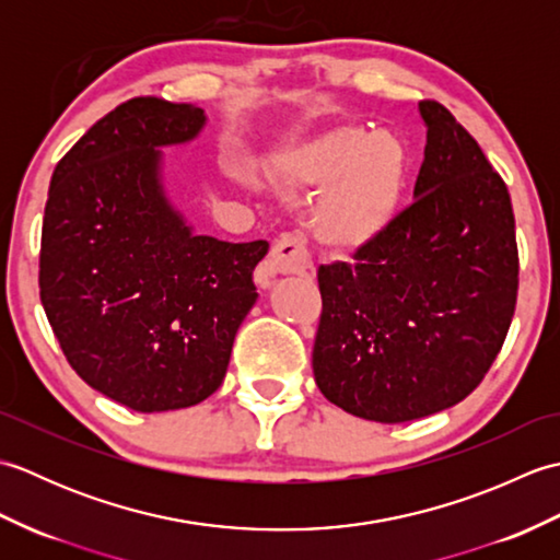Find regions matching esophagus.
<instances>
[{
  "instance_id": "1",
  "label": "esophagus",
  "mask_w": 560,
  "mask_h": 560,
  "mask_svg": "<svg viewBox=\"0 0 560 560\" xmlns=\"http://www.w3.org/2000/svg\"><path fill=\"white\" fill-rule=\"evenodd\" d=\"M307 269H311V253L303 235L287 233L271 243L267 259L257 267L255 281L259 289H269L283 273H301Z\"/></svg>"
}]
</instances>
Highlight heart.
Returning a JSON list of instances; mask_svg holds the SVG:
<instances>
[{
    "label": "heart",
    "instance_id": "obj_1",
    "mask_svg": "<svg viewBox=\"0 0 560 560\" xmlns=\"http://www.w3.org/2000/svg\"><path fill=\"white\" fill-rule=\"evenodd\" d=\"M407 151L399 139L365 127L339 125L281 149L269 163L273 180L289 189H319L311 231L337 253L375 243L395 223L407 187ZM247 185H259L245 173Z\"/></svg>",
    "mask_w": 560,
    "mask_h": 560
}]
</instances>
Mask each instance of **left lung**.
I'll list each match as a JSON object with an SVG mask.
<instances>
[{
	"label": "left lung",
	"mask_w": 560,
	"mask_h": 560,
	"mask_svg": "<svg viewBox=\"0 0 560 560\" xmlns=\"http://www.w3.org/2000/svg\"><path fill=\"white\" fill-rule=\"evenodd\" d=\"M413 205L351 265L317 269L313 347L319 392L359 419L401 423L455 407L479 387L517 303L515 213L508 187L438 101Z\"/></svg>",
	"instance_id": "1"
}]
</instances>
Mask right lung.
Segmentation results:
<instances>
[{"label":"right lung","instance_id":"add662e5","mask_svg":"<svg viewBox=\"0 0 560 560\" xmlns=\"http://www.w3.org/2000/svg\"><path fill=\"white\" fill-rule=\"evenodd\" d=\"M189 103L117 105L57 163L40 237V303L77 375L135 411L205 401L257 301L267 241L195 235L161 183V149L195 139Z\"/></svg>","mask_w":560,"mask_h":560}]
</instances>
